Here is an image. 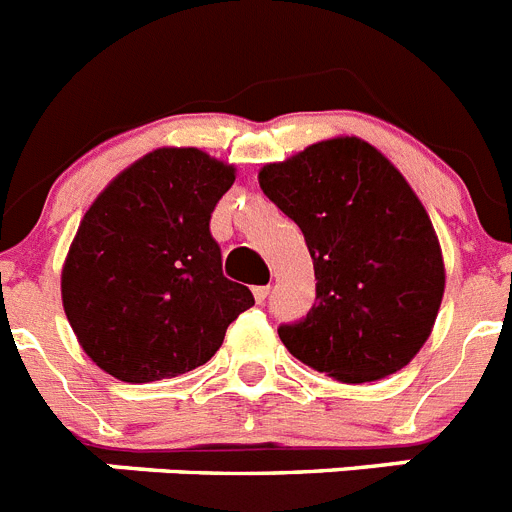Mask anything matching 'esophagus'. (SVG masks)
<instances>
[{
  "instance_id": "obj_1",
  "label": "esophagus",
  "mask_w": 512,
  "mask_h": 512,
  "mask_svg": "<svg viewBox=\"0 0 512 512\" xmlns=\"http://www.w3.org/2000/svg\"><path fill=\"white\" fill-rule=\"evenodd\" d=\"M252 291H255L257 302H265V299H268V296H270V286H255V289H252Z\"/></svg>"
}]
</instances>
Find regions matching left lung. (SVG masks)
<instances>
[{
    "instance_id": "8db88e82",
    "label": "left lung",
    "mask_w": 512,
    "mask_h": 512,
    "mask_svg": "<svg viewBox=\"0 0 512 512\" xmlns=\"http://www.w3.org/2000/svg\"><path fill=\"white\" fill-rule=\"evenodd\" d=\"M260 187L302 229L317 302L278 336L307 367L375 382L419 354L445 291L437 234L380 150L333 137L260 169Z\"/></svg>"
}]
</instances>
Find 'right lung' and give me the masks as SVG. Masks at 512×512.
<instances>
[{
  "label": "right lung",
  "mask_w": 512,
  "mask_h": 512,
  "mask_svg": "<svg viewBox=\"0 0 512 512\" xmlns=\"http://www.w3.org/2000/svg\"><path fill=\"white\" fill-rule=\"evenodd\" d=\"M234 166L197 148H158L96 197L62 268L64 315L85 354L122 382L200 367L255 304L223 276L210 213Z\"/></svg>",
  "instance_id": "right-lung-1"
}]
</instances>
